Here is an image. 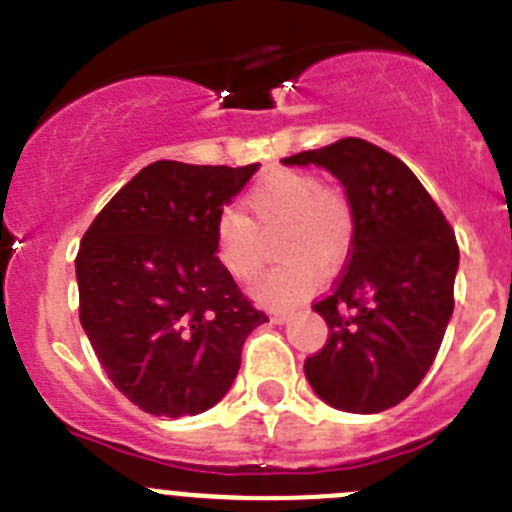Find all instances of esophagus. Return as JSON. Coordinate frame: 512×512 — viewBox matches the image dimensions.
Wrapping results in <instances>:
<instances>
[{
  "label": "esophagus",
  "mask_w": 512,
  "mask_h": 512,
  "mask_svg": "<svg viewBox=\"0 0 512 512\" xmlns=\"http://www.w3.org/2000/svg\"><path fill=\"white\" fill-rule=\"evenodd\" d=\"M291 316H294L291 311H271V321H274V324H286Z\"/></svg>",
  "instance_id": "1"
}]
</instances>
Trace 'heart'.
<instances>
[{
  "instance_id": "heart-1",
  "label": "heart",
  "mask_w": 512,
  "mask_h": 512,
  "mask_svg": "<svg viewBox=\"0 0 512 512\" xmlns=\"http://www.w3.org/2000/svg\"><path fill=\"white\" fill-rule=\"evenodd\" d=\"M246 206L253 221L238 208L226 206L216 216L213 241L218 261L236 279H253L264 264V241L259 228L284 223L279 253L284 259L271 266L256 284L264 304L289 306L309 296L319 281V266L332 269L344 259L352 238V211L337 191L321 188L319 180L301 170H276L248 191Z\"/></svg>"
}]
</instances>
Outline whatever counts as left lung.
<instances>
[{"mask_svg": "<svg viewBox=\"0 0 512 512\" xmlns=\"http://www.w3.org/2000/svg\"><path fill=\"white\" fill-rule=\"evenodd\" d=\"M281 163L329 170L354 223L347 269L314 304L329 337L304 362L306 379L342 412L389 410L422 382L450 324L455 233L417 175L367 140L344 138Z\"/></svg>", "mask_w": 512, "mask_h": 512, "instance_id": "8db88e82", "label": "left lung"}]
</instances>
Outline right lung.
<instances>
[{
  "instance_id": "add662e5",
  "label": "right lung",
  "mask_w": 512,
  "mask_h": 512,
  "mask_svg": "<svg viewBox=\"0 0 512 512\" xmlns=\"http://www.w3.org/2000/svg\"><path fill=\"white\" fill-rule=\"evenodd\" d=\"M259 163L158 160L97 213L75 259L80 324L110 382L155 417H193L231 389L264 324L216 256V216Z\"/></svg>"
}]
</instances>
